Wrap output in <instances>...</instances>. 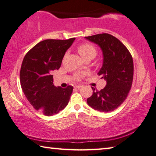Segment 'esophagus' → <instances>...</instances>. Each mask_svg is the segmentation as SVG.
Instances as JSON below:
<instances>
[{
	"instance_id": "1",
	"label": "esophagus",
	"mask_w": 156,
	"mask_h": 156,
	"mask_svg": "<svg viewBox=\"0 0 156 156\" xmlns=\"http://www.w3.org/2000/svg\"><path fill=\"white\" fill-rule=\"evenodd\" d=\"M74 87L76 88V89H80V88H81L82 87V86L81 85H76Z\"/></svg>"
}]
</instances>
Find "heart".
Segmentation results:
<instances>
[{
  "label": "heart",
  "instance_id": "obj_1",
  "mask_svg": "<svg viewBox=\"0 0 156 156\" xmlns=\"http://www.w3.org/2000/svg\"><path fill=\"white\" fill-rule=\"evenodd\" d=\"M78 51L83 59L86 58H94L96 56L97 50L94 45L89 43H83L78 47Z\"/></svg>",
  "mask_w": 156,
  "mask_h": 156
}]
</instances>
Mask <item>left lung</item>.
Returning a JSON list of instances; mask_svg holds the SVG:
<instances>
[{
    "mask_svg": "<svg viewBox=\"0 0 156 156\" xmlns=\"http://www.w3.org/2000/svg\"><path fill=\"white\" fill-rule=\"evenodd\" d=\"M98 44L103 55L101 69L98 73L107 84L100 91L95 88L87 100L91 108L101 112H109L121 105L130 91L133 77V58L126 47L109 34L84 37Z\"/></svg>",
    "mask_w": 156,
    "mask_h": 156,
    "instance_id": "obj_1",
    "label": "left lung"
}]
</instances>
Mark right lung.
I'll use <instances>...</instances> for the list:
<instances>
[{
  "instance_id": "1",
  "label": "right lung",
  "mask_w": 156,
  "mask_h": 156,
  "mask_svg": "<svg viewBox=\"0 0 156 156\" xmlns=\"http://www.w3.org/2000/svg\"><path fill=\"white\" fill-rule=\"evenodd\" d=\"M75 39L41 41L27 52L23 60L20 72L21 87L34 109L45 115L57 114L69 101L73 87H56L53 83L51 73L60 67L65 52Z\"/></svg>"
}]
</instances>
